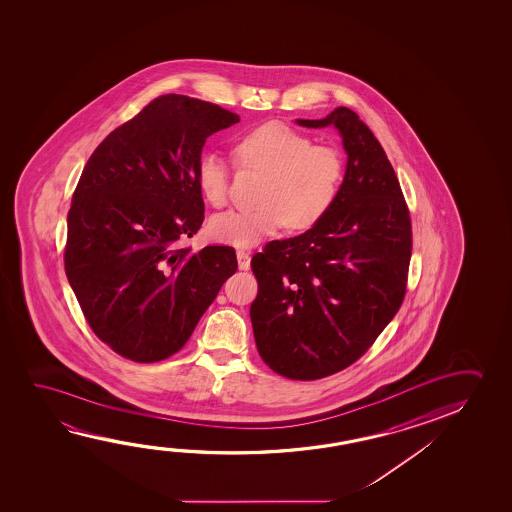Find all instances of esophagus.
Segmentation results:
<instances>
[{"instance_id": "esophagus-1", "label": "esophagus", "mask_w": 512, "mask_h": 512, "mask_svg": "<svg viewBox=\"0 0 512 512\" xmlns=\"http://www.w3.org/2000/svg\"><path fill=\"white\" fill-rule=\"evenodd\" d=\"M250 253L244 252V250H237V264H239V269H248L250 268Z\"/></svg>"}]
</instances>
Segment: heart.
<instances>
[{
	"label": "heart",
	"instance_id": "heart-1",
	"mask_svg": "<svg viewBox=\"0 0 512 512\" xmlns=\"http://www.w3.org/2000/svg\"><path fill=\"white\" fill-rule=\"evenodd\" d=\"M237 168L264 173L257 203L246 212L228 210L209 221V235L218 243L252 248L278 228L307 230L318 225L336 203L343 184L341 153L328 144L312 143L291 126L269 121L246 130L232 144ZM196 184L212 207L227 205L230 169L216 153L196 162Z\"/></svg>",
	"mask_w": 512,
	"mask_h": 512
}]
</instances>
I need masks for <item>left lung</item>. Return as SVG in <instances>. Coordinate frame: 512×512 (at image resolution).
Segmentation results:
<instances>
[{
    "label": "left lung",
    "instance_id": "left-lung-1",
    "mask_svg": "<svg viewBox=\"0 0 512 512\" xmlns=\"http://www.w3.org/2000/svg\"><path fill=\"white\" fill-rule=\"evenodd\" d=\"M309 128L334 125L348 164L337 200L305 234L255 253L250 307L262 361L291 380L352 366L400 309L412 252L409 207L393 166L361 118L337 107Z\"/></svg>",
    "mask_w": 512,
    "mask_h": 512
}]
</instances>
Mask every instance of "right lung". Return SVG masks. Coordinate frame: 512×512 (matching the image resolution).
<instances>
[{
  "instance_id": "obj_1",
  "label": "right lung",
  "mask_w": 512,
  "mask_h": 512,
  "mask_svg": "<svg viewBox=\"0 0 512 512\" xmlns=\"http://www.w3.org/2000/svg\"><path fill=\"white\" fill-rule=\"evenodd\" d=\"M239 116L164 94L110 132L87 160L68 212L64 268L89 327L134 362L180 352L237 271L234 248L178 246L202 227L196 162Z\"/></svg>"
}]
</instances>
